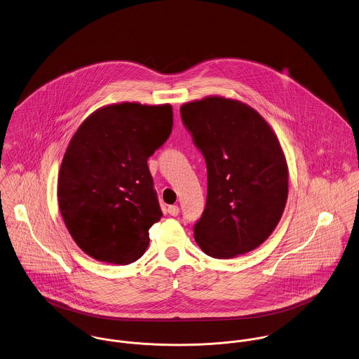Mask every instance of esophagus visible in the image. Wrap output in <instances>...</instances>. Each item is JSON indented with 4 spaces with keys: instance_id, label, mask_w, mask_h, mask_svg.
Instances as JSON below:
<instances>
[{
    "instance_id": "34e87169",
    "label": "esophagus",
    "mask_w": 359,
    "mask_h": 359,
    "mask_svg": "<svg viewBox=\"0 0 359 359\" xmlns=\"http://www.w3.org/2000/svg\"><path fill=\"white\" fill-rule=\"evenodd\" d=\"M168 213L170 215V216H177L179 215V206H176V205H172V206H168Z\"/></svg>"
}]
</instances>
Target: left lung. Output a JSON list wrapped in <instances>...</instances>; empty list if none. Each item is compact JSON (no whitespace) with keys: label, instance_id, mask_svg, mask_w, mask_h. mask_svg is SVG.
Wrapping results in <instances>:
<instances>
[{"label":"left lung","instance_id":"8db88e82","mask_svg":"<svg viewBox=\"0 0 359 359\" xmlns=\"http://www.w3.org/2000/svg\"><path fill=\"white\" fill-rule=\"evenodd\" d=\"M208 168V198L195 242L213 258H233L275 231L288 196V166L275 131L248 104L209 95L180 108Z\"/></svg>","mask_w":359,"mask_h":359}]
</instances>
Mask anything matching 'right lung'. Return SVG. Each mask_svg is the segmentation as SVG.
Listing matches in <instances>:
<instances>
[{"label": "right lung", "instance_id": "right-lung-1", "mask_svg": "<svg viewBox=\"0 0 359 359\" xmlns=\"http://www.w3.org/2000/svg\"><path fill=\"white\" fill-rule=\"evenodd\" d=\"M173 124L169 104L120 102L93 111L71 139L58 172L57 199L75 243L91 258L137 261L163 213L147 158Z\"/></svg>", "mask_w": 359, "mask_h": 359}]
</instances>
